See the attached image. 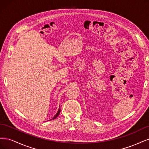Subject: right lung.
Here are the masks:
<instances>
[{"mask_svg": "<svg viewBox=\"0 0 149 149\" xmlns=\"http://www.w3.org/2000/svg\"><path fill=\"white\" fill-rule=\"evenodd\" d=\"M60 111H61V109H60V107L59 108V109H58V112H57V113H56V114L55 116H54L53 117V118L52 119H50V120H53V119H56V118H57V117L58 116V115H59L60 114Z\"/></svg>", "mask_w": 149, "mask_h": 149, "instance_id": "add662e5", "label": "right lung"}]
</instances>
